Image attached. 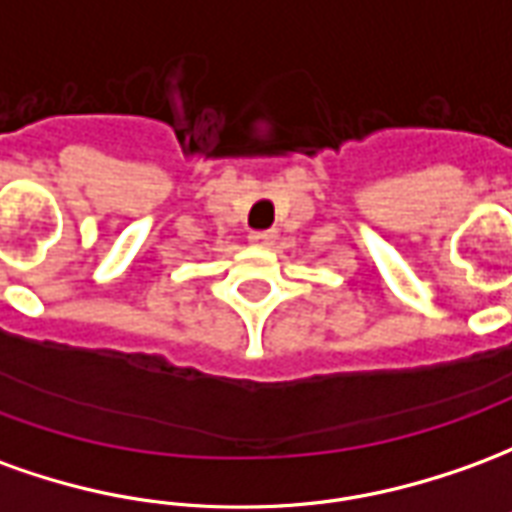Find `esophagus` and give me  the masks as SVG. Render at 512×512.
<instances>
[{
	"label": "esophagus",
	"instance_id": "esophagus-1",
	"mask_svg": "<svg viewBox=\"0 0 512 512\" xmlns=\"http://www.w3.org/2000/svg\"><path fill=\"white\" fill-rule=\"evenodd\" d=\"M277 241V232L274 230H257V232H249V244L255 246H271Z\"/></svg>",
	"mask_w": 512,
	"mask_h": 512
}]
</instances>
